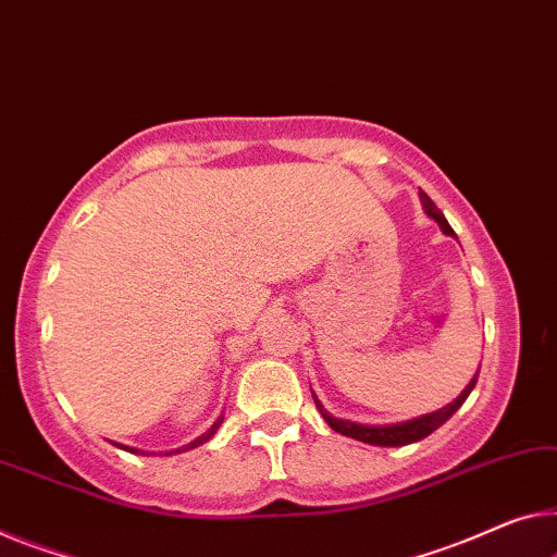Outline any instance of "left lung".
Here are the masks:
<instances>
[{
    "label": "left lung",
    "mask_w": 557,
    "mask_h": 557,
    "mask_svg": "<svg viewBox=\"0 0 557 557\" xmlns=\"http://www.w3.org/2000/svg\"><path fill=\"white\" fill-rule=\"evenodd\" d=\"M421 203H423V211L425 216H431L435 224L441 226V231L446 236H456L453 234L450 224L443 216L441 209L435 207V203L428 199V196L421 191ZM481 371V368H478ZM475 381H478V373L470 379L468 386L460 391V396L448 404L446 408H438L433 410V413H425V416H418V418H410V421L404 423H391V425H366V423H354V421H344V418H336L331 416L323 404L319 400V396L313 393V404L319 408V413L323 416V421H326L333 431L341 433V435H348V438H356L361 443H368V446H381V448H398V446H408V443H418L423 441L425 435H431L435 428H441L443 423L448 421V418L456 413V410L466 404V398L470 396V391L475 388Z\"/></svg>",
    "instance_id": "obj_1"
}]
</instances>
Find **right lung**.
Masks as SVG:
<instances>
[{
	"label": "right lung",
	"instance_id": "1",
	"mask_svg": "<svg viewBox=\"0 0 557 557\" xmlns=\"http://www.w3.org/2000/svg\"><path fill=\"white\" fill-rule=\"evenodd\" d=\"M221 423H224V416H219L216 418V421H213V425L209 428V431L207 433H201L199 435V438H196V441H191L189 443V446H184V448H176V450H169L166 453V456H171V453H182V450H191V448H196V446H201V443H207V441H211L213 438V433H216L219 431V425ZM114 446L116 448H122V450H129V453H141V456H147V450H139V448H132V446H122V443H114Z\"/></svg>",
	"mask_w": 557,
	"mask_h": 557
}]
</instances>
